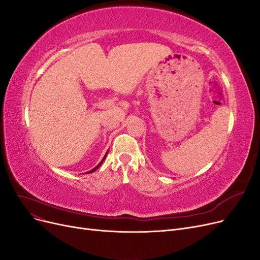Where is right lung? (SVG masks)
<instances>
[{"label":"right lung","instance_id":"1","mask_svg":"<svg viewBox=\"0 0 260 260\" xmlns=\"http://www.w3.org/2000/svg\"><path fill=\"white\" fill-rule=\"evenodd\" d=\"M106 155H107V153H106V154H105V156H104V157H103V159H102V160H101V162H100V164H99V165H98V166H96V167H94V168H93V169H92V170H90V171H88V172H86V174H92V172H94V171H95V170H96V169H99V167H100V166H101V165H102V162H103V161H104V159H105V158H106Z\"/></svg>","mask_w":260,"mask_h":260}]
</instances>
